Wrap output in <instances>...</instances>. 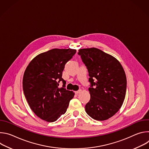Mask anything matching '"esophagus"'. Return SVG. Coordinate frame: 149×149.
<instances>
[{"label":"esophagus","mask_w":149,"mask_h":149,"mask_svg":"<svg viewBox=\"0 0 149 149\" xmlns=\"http://www.w3.org/2000/svg\"><path fill=\"white\" fill-rule=\"evenodd\" d=\"M81 92V90H79L78 91H75V94H79Z\"/></svg>","instance_id":"esophagus-1"}]
</instances>
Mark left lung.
Here are the masks:
<instances>
[{
    "mask_svg": "<svg viewBox=\"0 0 149 149\" xmlns=\"http://www.w3.org/2000/svg\"><path fill=\"white\" fill-rule=\"evenodd\" d=\"M78 54L88 70L90 100L86 111L94 120L103 121L113 116L124 102L127 79L120 62L95 48L80 49Z\"/></svg>",
    "mask_w": 149,
    "mask_h": 149,
    "instance_id": "8db88e82",
    "label": "left lung"
}]
</instances>
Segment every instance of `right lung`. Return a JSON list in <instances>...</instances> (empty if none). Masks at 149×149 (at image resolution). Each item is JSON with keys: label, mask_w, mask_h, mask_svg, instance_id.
<instances>
[{"label": "right lung", "mask_w": 149, "mask_h": 149, "mask_svg": "<svg viewBox=\"0 0 149 149\" xmlns=\"http://www.w3.org/2000/svg\"><path fill=\"white\" fill-rule=\"evenodd\" d=\"M73 49H52L39 54L29 63L23 78V90L31 110L48 122L57 120L74 97L62 78L66 63L75 54ZM63 82L59 88L58 83Z\"/></svg>", "instance_id": "obj_1"}]
</instances>
